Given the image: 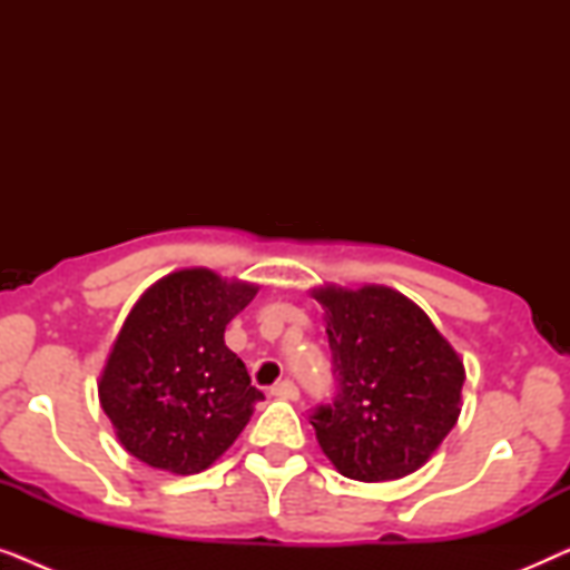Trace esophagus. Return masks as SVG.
<instances>
[{"label":"esophagus","instance_id":"obj_1","mask_svg":"<svg viewBox=\"0 0 570 570\" xmlns=\"http://www.w3.org/2000/svg\"><path fill=\"white\" fill-rule=\"evenodd\" d=\"M272 394H275V396H279V400H291V402H295V400H298V396H301V392H298V386H295L291 379L279 381V384H275V386H272Z\"/></svg>","mask_w":570,"mask_h":570}]
</instances>
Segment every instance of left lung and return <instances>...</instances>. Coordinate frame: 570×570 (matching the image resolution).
I'll list each match as a JSON object with an SVG mask.
<instances>
[{"label":"left lung","mask_w":570,"mask_h":570,"mask_svg":"<svg viewBox=\"0 0 570 570\" xmlns=\"http://www.w3.org/2000/svg\"><path fill=\"white\" fill-rule=\"evenodd\" d=\"M337 394L311 412L318 446L350 480L423 466L462 402L464 363L423 308L389 287H322Z\"/></svg>","instance_id":"left-lung-1"}]
</instances>
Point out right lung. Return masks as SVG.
<instances>
[{"mask_svg": "<svg viewBox=\"0 0 570 570\" xmlns=\"http://www.w3.org/2000/svg\"><path fill=\"white\" fill-rule=\"evenodd\" d=\"M254 295V285L181 269L137 301L98 384L100 407L131 456L194 474L238 439L264 394L225 345V326Z\"/></svg>", "mask_w": 570, "mask_h": 570, "instance_id": "obj_1", "label": "right lung"}]
</instances>
